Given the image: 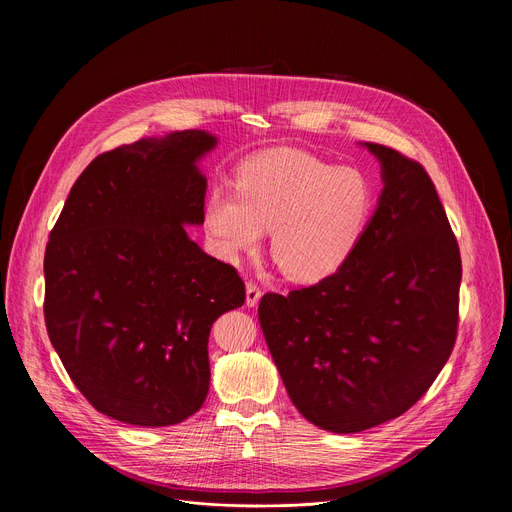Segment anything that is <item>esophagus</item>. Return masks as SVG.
I'll list each match as a JSON object with an SVG mask.
<instances>
[{
    "instance_id": "34e87169",
    "label": "esophagus",
    "mask_w": 512,
    "mask_h": 512,
    "mask_svg": "<svg viewBox=\"0 0 512 512\" xmlns=\"http://www.w3.org/2000/svg\"><path fill=\"white\" fill-rule=\"evenodd\" d=\"M261 294H263L261 288L255 282H249L247 284V305L255 307L259 303V299H261Z\"/></svg>"
}]
</instances>
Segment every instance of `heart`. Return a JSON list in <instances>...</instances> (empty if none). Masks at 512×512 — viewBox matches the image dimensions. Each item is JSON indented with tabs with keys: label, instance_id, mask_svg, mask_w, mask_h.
<instances>
[{
	"label": "heart",
	"instance_id": "1",
	"mask_svg": "<svg viewBox=\"0 0 512 512\" xmlns=\"http://www.w3.org/2000/svg\"><path fill=\"white\" fill-rule=\"evenodd\" d=\"M373 209L375 188L363 170L278 149L245 161L236 186L211 188L203 226L224 259L257 249L263 228H270L280 270L290 280L317 282L351 259Z\"/></svg>",
	"mask_w": 512,
	"mask_h": 512
}]
</instances>
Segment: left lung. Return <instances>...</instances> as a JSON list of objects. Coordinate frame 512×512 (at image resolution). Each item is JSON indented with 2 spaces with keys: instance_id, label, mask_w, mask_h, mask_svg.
Instances as JSON below:
<instances>
[{
  "instance_id": "left-lung-1",
  "label": "left lung",
  "mask_w": 512,
  "mask_h": 512,
  "mask_svg": "<svg viewBox=\"0 0 512 512\" xmlns=\"http://www.w3.org/2000/svg\"><path fill=\"white\" fill-rule=\"evenodd\" d=\"M365 147L382 164L384 188L351 259L259 303L292 405L334 434L407 413L446 365L459 328L461 251L432 178L396 149Z\"/></svg>"
}]
</instances>
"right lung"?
<instances>
[{
	"instance_id": "right-lung-1",
	"label": "right lung",
	"mask_w": 512,
	"mask_h": 512,
	"mask_svg": "<svg viewBox=\"0 0 512 512\" xmlns=\"http://www.w3.org/2000/svg\"><path fill=\"white\" fill-rule=\"evenodd\" d=\"M218 139L180 130L95 157L45 249V326L70 380L112 419L176 425L209 390L213 321L245 303L232 265L203 253L197 161Z\"/></svg>"
}]
</instances>
